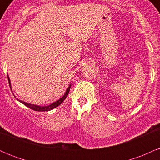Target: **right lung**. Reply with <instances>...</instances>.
I'll list each match as a JSON object with an SVG mask.
<instances>
[{"label":"right lung","instance_id":"add662e5","mask_svg":"<svg viewBox=\"0 0 160 160\" xmlns=\"http://www.w3.org/2000/svg\"><path fill=\"white\" fill-rule=\"evenodd\" d=\"M7 78H8V81H9V84H10V89H12V88H11L10 80V78H9L8 75H7ZM71 84H70L68 87L67 90H66V92H65V94H64V95L61 98H59V99H58V100H57L56 102H53V103L49 104V105H47V106L37 105V104H30V103H27V102L19 100V98H16V99H17V100L19 101V102H21V103H22L23 104H25V106H27L28 108H31V109L34 110V111H51V110L54 109V108H56V107H58V105H60V104H61L62 102H64V100H65V99L66 98L67 95H68L70 89H71Z\"/></svg>","mask_w":160,"mask_h":160}]
</instances>
